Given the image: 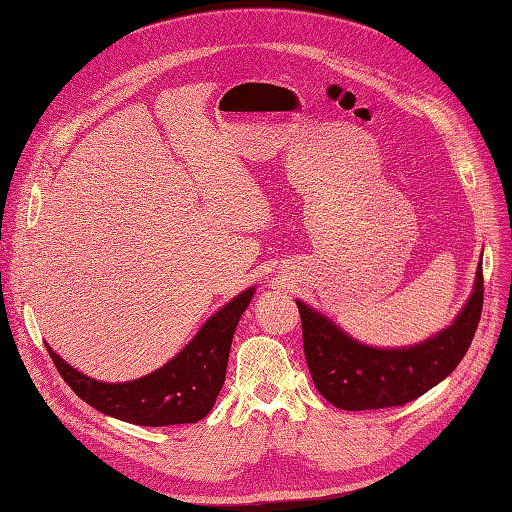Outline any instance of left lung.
<instances>
[{"instance_id":"obj_1","label":"left lung","mask_w":512,"mask_h":512,"mask_svg":"<svg viewBox=\"0 0 512 512\" xmlns=\"http://www.w3.org/2000/svg\"><path fill=\"white\" fill-rule=\"evenodd\" d=\"M296 305L317 392L343 411L400 407L447 379L466 356L483 309V258L468 301L455 320L415 345H366L298 298Z\"/></svg>"}]
</instances>
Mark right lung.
<instances>
[{"mask_svg":"<svg viewBox=\"0 0 512 512\" xmlns=\"http://www.w3.org/2000/svg\"><path fill=\"white\" fill-rule=\"evenodd\" d=\"M256 288L243 290L199 328L192 341L165 366L133 381L105 383L80 373L46 343L65 383L103 415L135 426H178L203 419L224 385L233 334Z\"/></svg>","mask_w":512,"mask_h":512,"instance_id":"obj_1","label":"right lung"}]
</instances>
